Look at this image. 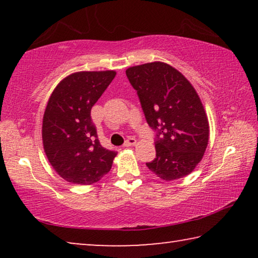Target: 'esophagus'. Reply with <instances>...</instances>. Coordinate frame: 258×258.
Segmentation results:
<instances>
[{
    "label": "esophagus",
    "mask_w": 258,
    "mask_h": 258,
    "mask_svg": "<svg viewBox=\"0 0 258 258\" xmlns=\"http://www.w3.org/2000/svg\"><path fill=\"white\" fill-rule=\"evenodd\" d=\"M137 145V140H135L134 138H128L127 140H126L125 143H124V147H133Z\"/></svg>",
    "instance_id": "34e87169"
}]
</instances>
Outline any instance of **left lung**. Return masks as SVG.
Wrapping results in <instances>:
<instances>
[{"label":"left lung","instance_id":"8db88e82","mask_svg":"<svg viewBox=\"0 0 258 258\" xmlns=\"http://www.w3.org/2000/svg\"><path fill=\"white\" fill-rule=\"evenodd\" d=\"M147 123L156 131V158L148 168L164 181L181 178L203 159L209 124L198 93L182 74L160 61L126 69Z\"/></svg>","mask_w":258,"mask_h":258}]
</instances>
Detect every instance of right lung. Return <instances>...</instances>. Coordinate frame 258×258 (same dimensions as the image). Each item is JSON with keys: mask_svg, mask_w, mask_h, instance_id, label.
<instances>
[{"mask_svg": "<svg viewBox=\"0 0 258 258\" xmlns=\"http://www.w3.org/2000/svg\"><path fill=\"white\" fill-rule=\"evenodd\" d=\"M116 72H78L61 81L47 101L42 125L45 155L74 184H92L110 171L117 152L100 145L91 109Z\"/></svg>", "mask_w": 258, "mask_h": 258, "instance_id": "right-lung-1", "label": "right lung"}]
</instances>
